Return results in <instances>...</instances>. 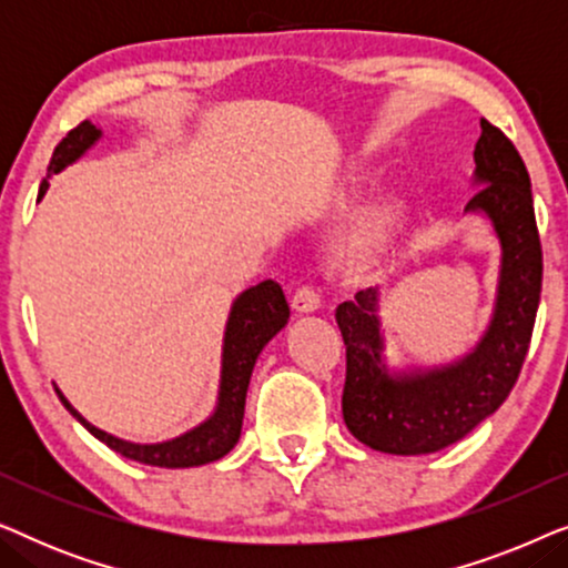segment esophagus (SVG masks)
<instances>
[{
    "label": "esophagus",
    "instance_id": "1",
    "mask_svg": "<svg viewBox=\"0 0 568 568\" xmlns=\"http://www.w3.org/2000/svg\"><path fill=\"white\" fill-rule=\"evenodd\" d=\"M321 307V294H317L313 286H302V290L294 292L292 297V310L300 315H310Z\"/></svg>",
    "mask_w": 568,
    "mask_h": 568
}]
</instances>
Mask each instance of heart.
Wrapping results in <instances>:
<instances>
[{
    "instance_id": "1",
    "label": "heart",
    "mask_w": 568,
    "mask_h": 568,
    "mask_svg": "<svg viewBox=\"0 0 568 568\" xmlns=\"http://www.w3.org/2000/svg\"><path fill=\"white\" fill-rule=\"evenodd\" d=\"M372 183L369 170L352 168L341 178L336 189H333V201L336 204H348L356 193L367 189ZM408 206L398 196H385L369 201L359 212H354L348 220L336 230L331 240L328 255L333 268L346 276H364L375 271L387 255L393 245L398 243L400 232L406 230Z\"/></svg>"
}]
</instances>
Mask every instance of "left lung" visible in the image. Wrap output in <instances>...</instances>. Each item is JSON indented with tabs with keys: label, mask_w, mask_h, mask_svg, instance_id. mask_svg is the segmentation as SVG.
<instances>
[{
	"label": "left lung",
	"mask_w": 568,
	"mask_h": 568,
	"mask_svg": "<svg viewBox=\"0 0 568 568\" xmlns=\"http://www.w3.org/2000/svg\"><path fill=\"white\" fill-rule=\"evenodd\" d=\"M473 160L476 193L465 214H484L501 247L494 313L478 344L455 362L393 369L379 290L356 292L336 307L346 344L344 422L377 453L429 455L468 437L507 400L530 348L542 284L530 175L515 144L488 121H480Z\"/></svg>",
	"instance_id": "left-lung-1"
}]
</instances>
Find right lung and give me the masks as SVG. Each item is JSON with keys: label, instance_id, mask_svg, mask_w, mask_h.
Wrapping results in <instances>:
<instances>
[{"label": "right lung", "instance_id": "1", "mask_svg": "<svg viewBox=\"0 0 568 568\" xmlns=\"http://www.w3.org/2000/svg\"><path fill=\"white\" fill-rule=\"evenodd\" d=\"M100 136H103L100 126L90 121H82L80 126L72 129L64 139H61L49 162V175L43 178L41 189H38V201H41L45 196V191H49V178L80 160L84 152L92 150V146L100 142ZM286 321H290V305H286L282 286L271 282V278L237 294L230 307L227 325H224L216 406L206 422L183 432L181 437L154 442V445H139V442L113 437V434L92 426L88 418L64 398V393H61L59 387L57 393L69 414H72L92 437L111 447L113 453L129 457V460L154 465V468H196V465L214 463L237 445L240 432H243L245 395L247 385H251L255 359H258L263 346L284 328Z\"/></svg>", "mask_w": 568, "mask_h": 568}]
</instances>
